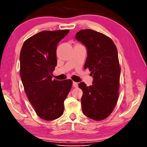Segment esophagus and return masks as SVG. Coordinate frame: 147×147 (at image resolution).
I'll return each mask as SVG.
<instances>
[{"mask_svg": "<svg viewBox=\"0 0 147 147\" xmlns=\"http://www.w3.org/2000/svg\"><path fill=\"white\" fill-rule=\"evenodd\" d=\"M78 83H77V82H73V86L74 87V88H77V87H78Z\"/></svg>", "mask_w": 147, "mask_h": 147, "instance_id": "esophagus-1", "label": "esophagus"}]
</instances>
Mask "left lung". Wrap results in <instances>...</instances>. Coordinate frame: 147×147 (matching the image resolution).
I'll return each instance as SVG.
<instances>
[{"instance_id": "8db88e82", "label": "left lung", "mask_w": 147, "mask_h": 147, "mask_svg": "<svg viewBox=\"0 0 147 147\" xmlns=\"http://www.w3.org/2000/svg\"><path fill=\"white\" fill-rule=\"evenodd\" d=\"M76 38L85 45L88 57L84 69L93 77V85L81 82L84 114L94 121H102L112 113L119 97L121 67L117 49L110 38L90 29L81 30Z\"/></svg>"}]
</instances>
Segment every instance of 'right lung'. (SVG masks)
<instances>
[{
    "mask_svg": "<svg viewBox=\"0 0 147 147\" xmlns=\"http://www.w3.org/2000/svg\"><path fill=\"white\" fill-rule=\"evenodd\" d=\"M69 30H44L24 42L20 53V75L28 100L39 117L53 121L63 113L64 100L71 80L52 79L56 65L58 43Z\"/></svg>",
    "mask_w": 147,
    "mask_h": 147,
    "instance_id": "right-lung-1",
    "label": "right lung"
}]
</instances>
